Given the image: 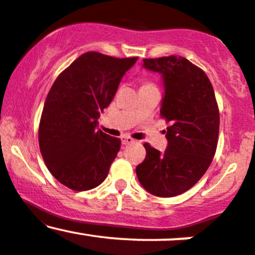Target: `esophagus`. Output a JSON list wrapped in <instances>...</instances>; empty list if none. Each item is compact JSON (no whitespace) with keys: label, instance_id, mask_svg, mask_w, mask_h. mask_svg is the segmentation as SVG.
<instances>
[{"label":"esophagus","instance_id":"1","mask_svg":"<svg viewBox=\"0 0 255 255\" xmlns=\"http://www.w3.org/2000/svg\"><path fill=\"white\" fill-rule=\"evenodd\" d=\"M121 141L124 145H129V144H131V142H134V139H131L129 135H122Z\"/></svg>","mask_w":255,"mask_h":255}]
</instances>
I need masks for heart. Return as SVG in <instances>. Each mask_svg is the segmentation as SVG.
I'll return each instance as SVG.
<instances>
[{
  "instance_id": "1",
  "label": "heart",
  "mask_w": 255,
  "mask_h": 255,
  "mask_svg": "<svg viewBox=\"0 0 255 255\" xmlns=\"http://www.w3.org/2000/svg\"><path fill=\"white\" fill-rule=\"evenodd\" d=\"M147 85H152V84H148V83H147V84H144V85H142V86H147Z\"/></svg>"
}]
</instances>
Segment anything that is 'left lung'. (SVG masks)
I'll return each instance as SVG.
<instances>
[{"label": "left lung", "mask_w": 255, "mask_h": 255, "mask_svg": "<svg viewBox=\"0 0 255 255\" xmlns=\"http://www.w3.org/2000/svg\"><path fill=\"white\" fill-rule=\"evenodd\" d=\"M146 69L162 74L168 147L160 153L144 144L146 157L136 176L151 194L170 198L182 194L203 177L216 153L219 111L211 81L203 69L182 56L145 58Z\"/></svg>", "instance_id": "8db88e82"}]
</instances>
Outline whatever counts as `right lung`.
I'll return each instance as SVG.
<instances>
[{
  "label": "right lung",
  "mask_w": 255,
  "mask_h": 255,
  "mask_svg": "<svg viewBox=\"0 0 255 255\" xmlns=\"http://www.w3.org/2000/svg\"><path fill=\"white\" fill-rule=\"evenodd\" d=\"M136 60L85 52L46 96L38 130L40 153L52 176L73 191L99 186L118 156L121 140L97 129L98 119Z\"/></svg>",
  "instance_id": "1"
}]
</instances>
